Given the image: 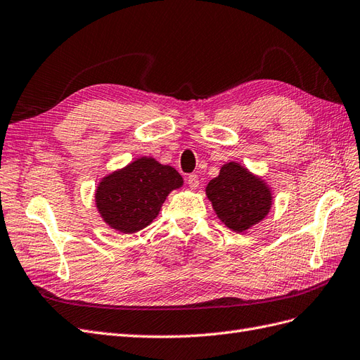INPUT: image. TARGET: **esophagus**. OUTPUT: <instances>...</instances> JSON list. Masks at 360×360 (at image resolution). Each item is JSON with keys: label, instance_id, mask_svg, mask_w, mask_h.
Returning <instances> with one entry per match:
<instances>
[{"label": "esophagus", "instance_id": "1", "mask_svg": "<svg viewBox=\"0 0 360 360\" xmlns=\"http://www.w3.org/2000/svg\"><path fill=\"white\" fill-rule=\"evenodd\" d=\"M187 181H188V186L191 188H198L199 187V176H198V174H190Z\"/></svg>", "mask_w": 360, "mask_h": 360}]
</instances>
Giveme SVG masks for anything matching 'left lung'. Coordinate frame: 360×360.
Here are the masks:
<instances>
[{
	"label": "left lung",
	"mask_w": 360,
	"mask_h": 360,
	"mask_svg": "<svg viewBox=\"0 0 360 360\" xmlns=\"http://www.w3.org/2000/svg\"><path fill=\"white\" fill-rule=\"evenodd\" d=\"M205 191L220 221L237 233L262 221L273 205L269 184L235 161L223 164Z\"/></svg>",
	"instance_id": "obj_1"
}]
</instances>
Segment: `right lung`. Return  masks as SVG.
I'll use <instances>...</instances> for the list:
<instances>
[{
  "mask_svg": "<svg viewBox=\"0 0 360 360\" xmlns=\"http://www.w3.org/2000/svg\"><path fill=\"white\" fill-rule=\"evenodd\" d=\"M182 186V176L172 166L140 157L99 181L96 210L111 229L136 233L155 220L170 191Z\"/></svg>",
  "mask_w": 360,
  "mask_h": 360,
  "instance_id": "1",
  "label": "right lung"
}]
</instances>
